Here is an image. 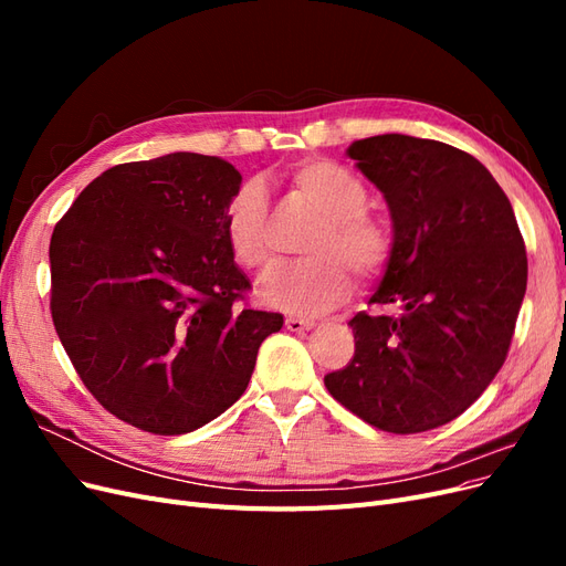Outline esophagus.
I'll use <instances>...</instances> for the list:
<instances>
[{
  "label": "esophagus",
  "mask_w": 566,
  "mask_h": 566,
  "mask_svg": "<svg viewBox=\"0 0 566 566\" xmlns=\"http://www.w3.org/2000/svg\"><path fill=\"white\" fill-rule=\"evenodd\" d=\"M285 328L290 333H304V331H312L314 328V321L312 318H300V316H287L285 318Z\"/></svg>",
  "instance_id": "34e87169"
}]
</instances>
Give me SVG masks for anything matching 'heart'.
Returning a JSON list of instances; mask_svg holds the SVG:
<instances>
[{"label":"heart","mask_w":566,"mask_h":566,"mask_svg":"<svg viewBox=\"0 0 566 566\" xmlns=\"http://www.w3.org/2000/svg\"><path fill=\"white\" fill-rule=\"evenodd\" d=\"M290 188L321 214V224L304 238L306 260L271 279L264 295L293 314H321L349 293V270L361 281L385 271L394 252V233L385 219L370 214L368 186L361 177L331 160H304L287 177ZM224 235L233 260L266 276L279 264L269 229L266 196L256 184H243L229 198Z\"/></svg>","instance_id":"heart-1"}]
</instances>
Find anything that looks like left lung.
<instances>
[{
	"mask_svg": "<svg viewBox=\"0 0 566 566\" xmlns=\"http://www.w3.org/2000/svg\"><path fill=\"white\" fill-rule=\"evenodd\" d=\"M347 156L380 188L394 252L358 312L354 358L323 378L354 416L382 432L434 430L491 385L526 293V250L503 188L470 153L380 134Z\"/></svg>",
	"mask_w": 566,
	"mask_h": 566,
	"instance_id": "1",
	"label": "left lung"
}]
</instances>
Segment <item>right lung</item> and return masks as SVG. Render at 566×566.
Instances as JSON below:
<instances>
[{
  "label": "right lung",
  "instance_id": "1",
  "mask_svg": "<svg viewBox=\"0 0 566 566\" xmlns=\"http://www.w3.org/2000/svg\"><path fill=\"white\" fill-rule=\"evenodd\" d=\"M241 172L169 153L106 169L51 233V318L80 380L108 413L186 434L245 391L283 316L245 306L250 281L224 235Z\"/></svg>",
  "mask_w": 566,
  "mask_h": 566
}]
</instances>
